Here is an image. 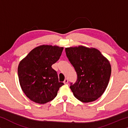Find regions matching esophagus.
<instances>
[{
    "instance_id": "34e87169",
    "label": "esophagus",
    "mask_w": 128,
    "mask_h": 128,
    "mask_svg": "<svg viewBox=\"0 0 128 128\" xmlns=\"http://www.w3.org/2000/svg\"><path fill=\"white\" fill-rule=\"evenodd\" d=\"M64 84H67L68 83V80L66 79H66L64 80Z\"/></svg>"
}]
</instances>
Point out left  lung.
<instances>
[{"label":"left lung","instance_id":"8db88e82","mask_svg":"<svg viewBox=\"0 0 128 128\" xmlns=\"http://www.w3.org/2000/svg\"><path fill=\"white\" fill-rule=\"evenodd\" d=\"M65 52L78 74L76 82L70 86L74 97L83 102L96 101L109 83L111 73L109 60L97 49L82 45L66 48Z\"/></svg>","mask_w":128,"mask_h":128}]
</instances>
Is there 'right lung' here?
<instances>
[{
  "label": "right lung",
  "mask_w": 128,
  "mask_h": 128,
  "mask_svg": "<svg viewBox=\"0 0 128 128\" xmlns=\"http://www.w3.org/2000/svg\"><path fill=\"white\" fill-rule=\"evenodd\" d=\"M64 47L42 45L31 50L19 63L18 80L26 96L38 104H44L54 100L59 88L56 72L52 65L59 60Z\"/></svg>",
  "instance_id": "1"
}]
</instances>
